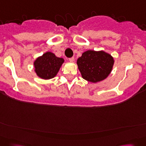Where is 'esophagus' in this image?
I'll return each instance as SVG.
<instances>
[{
	"mask_svg": "<svg viewBox=\"0 0 146 146\" xmlns=\"http://www.w3.org/2000/svg\"><path fill=\"white\" fill-rule=\"evenodd\" d=\"M68 60H69V61H70V62H73L75 60V58H74V57H72V58H70Z\"/></svg>",
	"mask_w": 146,
	"mask_h": 146,
	"instance_id": "obj_1",
	"label": "esophagus"
}]
</instances>
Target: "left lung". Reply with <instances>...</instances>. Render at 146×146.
I'll return each instance as SVG.
<instances>
[{"mask_svg": "<svg viewBox=\"0 0 146 146\" xmlns=\"http://www.w3.org/2000/svg\"><path fill=\"white\" fill-rule=\"evenodd\" d=\"M113 64V58L103 50H87L77 60L83 78L91 83L106 79L111 73Z\"/></svg>", "mask_w": 146, "mask_h": 146, "instance_id": "1", "label": "left lung"}]
</instances>
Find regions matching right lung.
Listing matches in <instances>:
<instances>
[{
    "label": "right lung",
    "instance_id": "1",
    "mask_svg": "<svg viewBox=\"0 0 146 146\" xmlns=\"http://www.w3.org/2000/svg\"><path fill=\"white\" fill-rule=\"evenodd\" d=\"M64 63V59L56 56L51 52H46L34 61L35 72L40 78L48 80L54 78Z\"/></svg>",
    "mask_w": 146,
    "mask_h": 146
}]
</instances>
